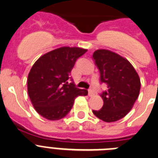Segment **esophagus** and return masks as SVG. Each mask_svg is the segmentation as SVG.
<instances>
[{"label":"esophagus","mask_w":158,"mask_h":158,"mask_svg":"<svg viewBox=\"0 0 158 158\" xmlns=\"http://www.w3.org/2000/svg\"><path fill=\"white\" fill-rule=\"evenodd\" d=\"M93 95H94V93H93V90L90 89H89V96H93Z\"/></svg>","instance_id":"1"}]
</instances>
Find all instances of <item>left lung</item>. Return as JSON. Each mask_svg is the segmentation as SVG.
Here are the masks:
<instances>
[{
  "label": "left lung",
  "mask_w": 158,
  "mask_h": 158,
  "mask_svg": "<svg viewBox=\"0 0 158 158\" xmlns=\"http://www.w3.org/2000/svg\"><path fill=\"white\" fill-rule=\"evenodd\" d=\"M93 58L100 73V82L108 88L101 94L102 109L93 110V113L107 123L117 121L131 111L138 98L140 78L127 59L113 52L98 49Z\"/></svg>",
  "instance_id": "left-lung-1"
}]
</instances>
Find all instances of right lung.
<instances>
[{"instance_id": "right-lung-1", "label": "right lung", "mask_w": 158, "mask_h": 158, "mask_svg": "<svg viewBox=\"0 0 158 158\" xmlns=\"http://www.w3.org/2000/svg\"><path fill=\"white\" fill-rule=\"evenodd\" d=\"M87 49L61 47L41 56L31 67L27 77V93L38 114L48 120L65 117L79 96H87L73 82L69 83L76 61Z\"/></svg>"}]
</instances>
